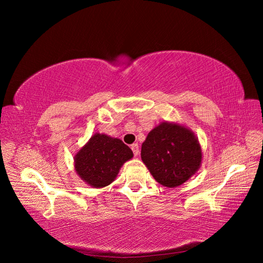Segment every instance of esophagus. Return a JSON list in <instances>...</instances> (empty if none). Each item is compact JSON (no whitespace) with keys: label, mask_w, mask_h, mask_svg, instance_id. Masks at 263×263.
Returning <instances> with one entry per match:
<instances>
[{"label":"esophagus","mask_w":263,"mask_h":263,"mask_svg":"<svg viewBox=\"0 0 263 263\" xmlns=\"http://www.w3.org/2000/svg\"><path fill=\"white\" fill-rule=\"evenodd\" d=\"M131 149H132L133 154H135V156H137V155L139 154V146H138V143L131 144Z\"/></svg>","instance_id":"obj_1"}]
</instances>
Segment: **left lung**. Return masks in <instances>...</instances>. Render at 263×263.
I'll list each match as a JSON object with an SVG mask.
<instances>
[{
  "label": "left lung",
  "instance_id": "left-lung-1",
  "mask_svg": "<svg viewBox=\"0 0 263 263\" xmlns=\"http://www.w3.org/2000/svg\"><path fill=\"white\" fill-rule=\"evenodd\" d=\"M141 159L156 181L175 187L199 170L202 153L189 128L165 122L149 132L141 147Z\"/></svg>",
  "mask_w": 263,
  "mask_h": 263
}]
</instances>
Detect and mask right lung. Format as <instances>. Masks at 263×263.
<instances>
[{
    "label": "right lung",
    "mask_w": 263,
    "mask_h": 263,
    "mask_svg": "<svg viewBox=\"0 0 263 263\" xmlns=\"http://www.w3.org/2000/svg\"><path fill=\"white\" fill-rule=\"evenodd\" d=\"M132 156V150L120 139L96 133L76 155L74 166L89 185L103 187L114 181L121 166Z\"/></svg>",
    "instance_id": "right-lung-1"
}]
</instances>
